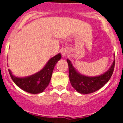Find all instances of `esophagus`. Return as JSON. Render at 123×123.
<instances>
[{"mask_svg":"<svg viewBox=\"0 0 123 123\" xmlns=\"http://www.w3.org/2000/svg\"><path fill=\"white\" fill-rule=\"evenodd\" d=\"M62 54L63 56H65V55H67V51L65 50H63L62 51Z\"/></svg>","mask_w":123,"mask_h":123,"instance_id":"esophagus-1","label":"esophagus"}]
</instances>
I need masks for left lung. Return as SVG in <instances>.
Returning a JSON list of instances; mask_svg holds the SVG:
<instances>
[{
    "instance_id": "8db88e82",
    "label": "left lung",
    "mask_w": 123,
    "mask_h": 123,
    "mask_svg": "<svg viewBox=\"0 0 123 123\" xmlns=\"http://www.w3.org/2000/svg\"><path fill=\"white\" fill-rule=\"evenodd\" d=\"M115 57L112 65L106 72L95 76H88L81 74L75 69L71 61L67 59L69 67V81L73 87L78 92L83 94H91L98 91L108 82L112 76L115 68Z\"/></svg>"
}]
</instances>
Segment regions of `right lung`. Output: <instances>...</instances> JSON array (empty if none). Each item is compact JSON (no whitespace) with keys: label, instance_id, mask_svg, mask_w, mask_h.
I'll return each mask as SVG.
<instances>
[{"label":"right lung","instance_id":"1","mask_svg":"<svg viewBox=\"0 0 123 123\" xmlns=\"http://www.w3.org/2000/svg\"><path fill=\"white\" fill-rule=\"evenodd\" d=\"M61 58V54L55 55L47 62L41 70L29 76H15L10 69H8V72L13 81L20 89L30 94H39L49 84L54 67Z\"/></svg>","mask_w":123,"mask_h":123}]
</instances>
